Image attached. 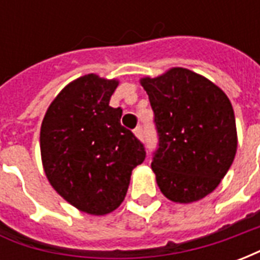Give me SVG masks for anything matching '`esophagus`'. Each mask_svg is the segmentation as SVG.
Instances as JSON below:
<instances>
[{"label":"esophagus","instance_id":"34e87169","mask_svg":"<svg viewBox=\"0 0 260 260\" xmlns=\"http://www.w3.org/2000/svg\"><path fill=\"white\" fill-rule=\"evenodd\" d=\"M134 134H135L138 139H141V141L143 139V128H142L141 125H139V126H136L135 131H134Z\"/></svg>","mask_w":260,"mask_h":260}]
</instances>
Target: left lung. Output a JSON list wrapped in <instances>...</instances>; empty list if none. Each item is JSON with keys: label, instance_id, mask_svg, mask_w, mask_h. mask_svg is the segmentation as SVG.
<instances>
[{"label": "left lung", "instance_id": "8db88e82", "mask_svg": "<svg viewBox=\"0 0 260 260\" xmlns=\"http://www.w3.org/2000/svg\"><path fill=\"white\" fill-rule=\"evenodd\" d=\"M158 135L152 170L170 201L196 202L213 192L234 161L233 106L218 86L185 68L142 78Z\"/></svg>", "mask_w": 260, "mask_h": 260}]
</instances>
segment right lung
Masks as SVG:
<instances>
[{
    "label": "right lung",
    "instance_id": "add662e5",
    "mask_svg": "<svg viewBox=\"0 0 260 260\" xmlns=\"http://www.w3.org/2000/svg\"><path fill=\"white\" fill-rule=\"evenodd\" d=\"M117 79L89 74L71 82L50 104L40 152L50 184L80 212L103 216L122 203L145 147L110 106Z\"/></svg>",
    "mask_w": 260,
    "mask_h": 260
}]
</instances>
